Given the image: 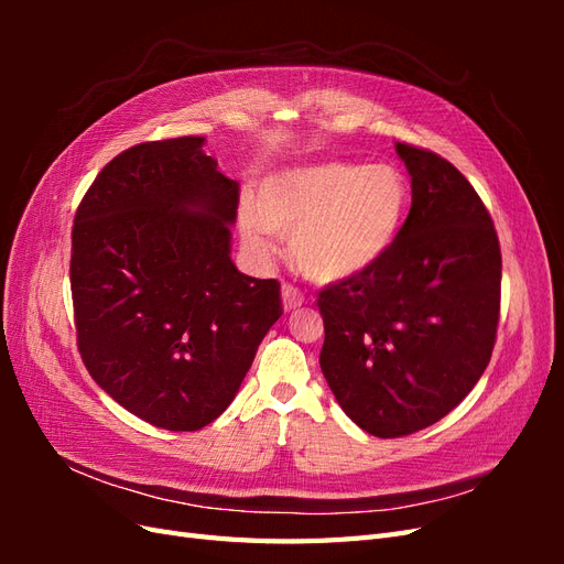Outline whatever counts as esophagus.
<instances>
[{
    "label": "esophagus",
    "instance_id": "1",
    "mask_svg": "<svg viewBox=\"0 0 564 564\" xmlns=\"http://www.w3.org/2000/svg\"><path fill=\"white\" fill-rule=\"evenodd\" d=\"M303 301H305V296H303V292H301L299 286L282 284V305H284V311H296L299 305H303Z\"/></svg>",
    "mask_w": 564,
    "mask_h": 564
}]
</instances>
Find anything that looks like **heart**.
Wrapping results in <instances>:
<instances>
[{"instance_id":"1","label":"heart","mask_w":564,"mask_h":564,"mask_svg":"<svg viewBox=\"0 0 564 564\" xmlns=\"http://www.w3.org/2000/svg\"><path fill=\"white\" fill-rule=\"evenodd\" d=\"M406 199L395 166L322 162L265 178L259 209L247 204L240 230L256 253L272 251V232L292 237V259L305 278L338 282L377 263L395 242Z\"/></svg>"}]
</instances>
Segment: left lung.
<instances>
[{
  "label": "left lung",
  "instance_id": "1",
  "mask_svg": "<svg viewBox=\"0 0 564 564\" xmlns=\"http://www.w3.org/2000/svg\"><path fill=\"white\" fill-rule=\"evenodd\" d=\"M395 150L412 176L395 242L317 299L324 379L377 437L429 429L468 395L489 365L501 311V247L480 195L435 152Z\"/></svg>",
  "mask_w": 564,
  "mask_h": 564
}]
</instances>
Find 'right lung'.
<instances>
[{
  "label": "right lung",
  "mask_w": 564,
  "mask_h": 564,
  "mask_svg": "<svg viewBox=\"0 0 564 564\" xmlns=\"http://www.w3.org/2000/svg\"><path fill=\"white\" fill-rule=\"evenodd\" d=\"M202 135L139 143L110 160L73 226L77 348L91 379L164 431H199L235 400L280 282L230 261L240 183Z\"/></svg>",
  "instance_id": "1"
}]
</instances>
